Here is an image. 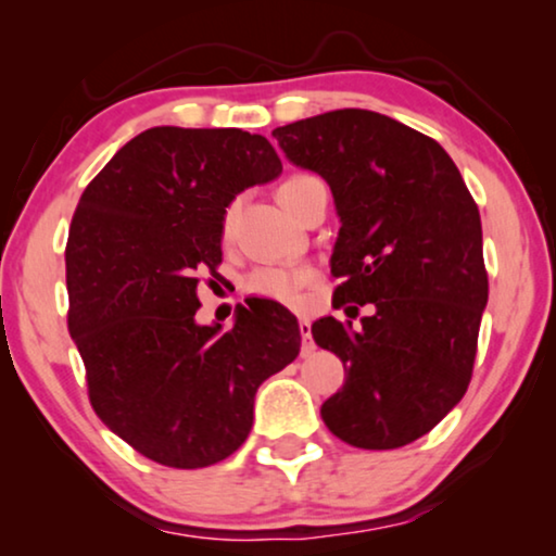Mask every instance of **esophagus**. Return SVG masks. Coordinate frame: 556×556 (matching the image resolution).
Masks as SVG:
<instances>
[{
  "label": "esophagus",
  "instance_id": "1",
  "mask_svg": "<svg viewBox=\"0 0 556 556\" xmlns=\"http://www.w3.org/2000/svg\"><path fill=\"white\" fill-rule=\"evenodd\" d=\"M299 331H301V354L308 356L316 352L314 339H311V321L308 318H299Z\"/></svg>",
  "mask_w": 556,
  "mask_h": 556
}]
</instances>
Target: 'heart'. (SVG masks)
I'll list each match as a JSON object with an SVG mask.
<instances>
[{
	"mask_svg": "<svg viewBox=\"0 0 556 556\" xmlns=\"http://www.w3.org/2000/svg\"><path fill=\"white\" fill-rule=\"evenodd\" d=\"M326 189L324 179L316 177L311 172H295L280 181L278 187V200L283 202V207L295 215L301 207V202L306 200L311 192ZM240 200H230L219 219V235L223 240H230L235 232V223H238ZM314 283V270L306 265H261L245 278V291L257 299H268L283 306H299L303 299V288Z\"/></svg>",
	"mask_w": 556,
	"mask_h": 556,
	"instance_id": "1",
	"label": "heart"
}]
</instances>
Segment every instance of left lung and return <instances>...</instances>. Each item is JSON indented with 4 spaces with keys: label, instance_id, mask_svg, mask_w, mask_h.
I'll list each match as a JSON object with an SVG mask.
<instances>
[{
    "label": "left lung",
    "instance_id": "obj_1",
    "mask_svg": "<svg viewBox=\"0 0 556 556\" xmlns=\"http://www.w3.org/2000/svg\"><path fill=\"white\" fill-rule=\"evenodd\" d=\"M293 164L329 181L341 230L333 316L314 341L344 362L321 405L333 435L392 451L430 432L466 394L489 301L478 204L435 139L382 113L341 109L273 131Z\"/></svg>",
    "mask_w": 556,
    "mask_h": 556
}]
</instances>
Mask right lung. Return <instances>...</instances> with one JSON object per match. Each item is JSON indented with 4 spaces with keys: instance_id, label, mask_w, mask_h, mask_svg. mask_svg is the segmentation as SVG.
<instances>
[{
    "instance_id": "obj_1",
    "label": "right lung",
    "mask_w": 556,
    "mask_h": 556,
    "mask_svg": "<svg viewBox=\"0 0 556 556\" xmlns=\"http://www.w3.org/2000/svg\"><path fill=\"white\" fill-rule=\"evenodd\" d=\"M283 164L240 128H149L75 207L65 245L67 331L105 428L169 468L225 460L253 428L255 392L301 352L295 318L250 301L232 329L197 326V286L223 263L219 219Z\"/></svg>"
}]
</instances>
